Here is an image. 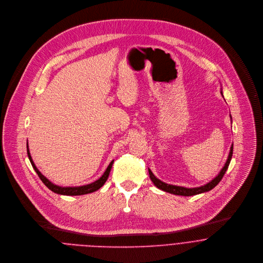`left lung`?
<instances>
[{"mask_svg":"<svg viewBox=\"0 0 263 263\" xmlns=\"http://www.w3.org/2000/svg\"><path fill=\"white\" fill-rule=\"evenodd\" d=\"M221 95H222V90L220 91ZM223 97V95H222ZM231 116V115H230ZM231 119H232V116H231ZM233 149H234V144H232L231 146V149H230V153H229V156H228V159L223 165V167L220 170V172L218 173V175H216L213 179H211L210 181H208L207 183L203 184V185H200V186H196V187H185V186H180V185H175V184H171V183H166L162 180H160L159 178H157L155 175H153V173L151 172L150 168H148V172H149V175H150V178L151 180L153 181L154 185L157 186L158 189L166 192V193H170V194H173V195H178V196H194V195H198V194H202V193H205V192H209L211 191L215 185L218 184V182L221 180L222 176L226 174V172L228 171V167L230 165V162L232 160V156H233Z\"/></svg>","mask_w":263,"mask_h":263,"instance_id":"obj_1","label":"left lung"}]
</instances>
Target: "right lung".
<instances>
[{
    "label": "right lung",
    "instance_id": "1",
    "mask_svg": "<svg viewBox=\"0 0 263 263\" xmlns=\"http://www.w3.org/2000/svg\"><path fill=\"white\" fill-rule=\"evenodd\" d=\"M26 149H27V155H28V159L33 167V170L35 171V173L37 174V175L40 176L41 180L45 183V185L50 189L52 192L56 193V194H59V195H64V196H80V195H86V194H89V193H92V192H96L98 191L100 187H102L104 185V183L106 182L109 174L111 172V168H112V165H113V162L114 160H112L110 162V164L108 165V167L106 168L105 173L102 175V176L95 180L93 182H90L88 184H85V185H78V186H61V185H58V184H55L54 182H52L50 179H48L46 176L44 175H42V173L37 170V167L35 166L32 158H31V155H30V152H29V148H28V142L26 143Z\"/></svg>",
    "mask_w": 263,
    "mask_h": 263
}]
</instances>
